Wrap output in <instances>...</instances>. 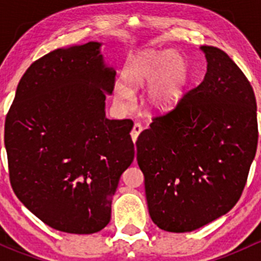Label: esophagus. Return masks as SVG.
<instances>
[{"label":"esophagus","mask_w":261,"mask_h":261,"mask_svg":"<svg viewBox=\"0 0 261 261\" xmlns=\"http://www.w3.org/2000/svg\"><path fill=\"white\" fill-rule=\"evenodd\" d=\"M141 131H143V126H141L139 122H136L135 125H134L133 130H131V133H130L131 134V139H133L134 143H135V141L138 140V136L140 135Z\"/></svg>","instance_id":"1"}]
</instances>
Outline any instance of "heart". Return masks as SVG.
Returning a JSON list of instances; mask_svg holds the SVG:
<instances>
[{"instance_id":"heart-1","label":"heart","mask_w":261,"mask_h":261,"mask_svg":"<svg viewBox=\"0 0 261 261\" xmlns=\"http://www.w3.org/2000/svg\"><path fill=\"white\" fill-rule=\"evenodd\" d=\"M123 77L134 89L149 86L146 103L151 111L169 112L179 103L186 92L189 70L186 59L177 53L144 51L130 60ZM114 92L121 106H130L134 94L127 87L117 84Z\"/></svg>"}]
</instances>
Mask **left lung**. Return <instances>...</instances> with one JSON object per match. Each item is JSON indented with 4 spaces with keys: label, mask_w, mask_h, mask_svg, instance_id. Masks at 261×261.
Returning <instances> with one entry per match:
<instances>
[{
    "label": "left lung",
    "mask_w": 261,
    "mask_h": 261,
    "mask_svg": "<svg viewBox=\"0 0 261 261\" xmlns=\"http://www.w3.org/2000/svg\"><path fill=\"white\" fill-rule=\"evenodd\" d=\"M204 80L139 135L150 217L169 232L197 230L238 203L257 146L256 99L223 50L201 46Z\"/></svg>",
    "instance_id": "1"
}]
</instances>
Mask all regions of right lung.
<instances>
[{
    "label": "right lung",
    "mask_w": 261,
    "mask_h": 261,
    "mask_svg": "<svg viewBox=\"0 0 261 261\" xmlns=\"http://www.w3.org/2000/svg\"><path fill=\"white\" fill-rule=\"evenodd\" d=\"M99 45L55 49L18 82L5 121L10 183L44 223L68 233L106 227L121 174L135 155L130 118L109 120L116 72Z\"/></svg>",
    "instance_id": "right-lung-1"
}]
</instances>
